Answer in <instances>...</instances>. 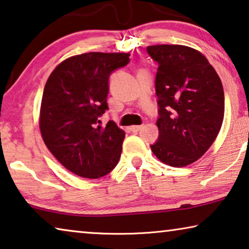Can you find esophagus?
<instances>
[{
  "mask_svg": "<svg viewBox=\"0 0 249 249\" xmlns=\"http://www.w3.org/2000/svg\"><path fill=\"white\" fill-rule=\"evenodd\" d=\"M140 129H142V125H131L130 127V130L132 132H138Z\"/></svg>",
  "mask_w": 249,
  "mask_h": 249,
  "instance_id": "1",
  "label": "esophagus"
}]
</instances>
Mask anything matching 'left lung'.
Returning a JSON list of instances; mask_svg holds the SVG:
<instances>
[{
  "label": "left lung",
  "instance_id": "left-lung-1",
  "mask_svg": "<svg viewBox=\"0 0 249 249\" xmlns=\"http://www.w3.org/2000/svg\"><path fill=\"white\" fill-rule=\"evenodd\" d=\"M158 63L160 137L151 151L161 163L184 167L202 157L217 138L225 94L217 71L199 50L182 45L147 47Z\"/></svg>",
  "mask_w": 249,
  "mask_h": 249
}]
</instances>
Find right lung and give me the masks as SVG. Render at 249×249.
<instances>
[{
  "label": "right lung",
  "instance_id": "right-lung-1",
  "mask_svg": "<svg viewBox=\"0 0 249 249\" xmlns=\"http://www.w3.org/2000/svg\"><path fill=\"white\" fill-rule=\"evenodd\" d=\"M130 53H86L57 65L46 82L39 128L45 145L68 171L99 178L116 167L125 133L113 121L101 125L107 109L111 71Z\"/></svg>",
  "mask_w": 249,
  "mask_h": 249
}]
</instances>
